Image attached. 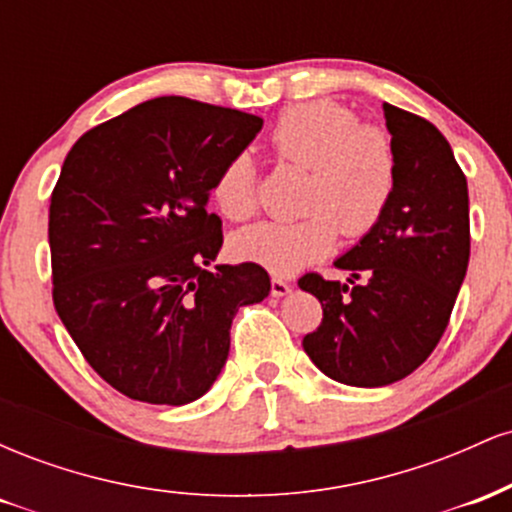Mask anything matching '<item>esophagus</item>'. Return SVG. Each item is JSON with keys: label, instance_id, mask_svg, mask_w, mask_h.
<instances>
[{"label": "esophagus", "instance_id": "34e87169", "mask_svg": "<svg viewBox=\"0 0 512 512\" xmlns=\"http://www.w3.org/2000/svg\"><path fill=\"white\" fill-rule=\"evenodd\" d=\"M286 293H291L289 281H284V279H279V276H274V279H272V296L274 298H284Z\"/></svg>", "mask_w": 512, "mask_h": 512}]
</instances>
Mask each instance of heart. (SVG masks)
<instances>
[{
  "instance_id": "heart-1",
  "label": "heart",
  "mask_w": 512,
  "mask_h": 512,
  "mask_svg": "<svg viewBox=\"0 0 512 512\" xmlns=\"http://www.w3.org/2000/svg\"><path fill=\"white\" fill-rule=\"evenodd\" d=\"M269 149L281 161L308 168L305 219L260 221L231 240L238 260L291 276L334 250L342 233L363 236L383 219L397 182L390 134L358 125L356 113L334 101H310L284 110L269 132ZM211 202L226 219L243 221L257 209V168L248 154L223 163L211 185Z\"/></svg>"
}]
</instances>
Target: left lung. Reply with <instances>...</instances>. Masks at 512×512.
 <instances>
[{"mask_svg":"<svg viewBox=\"0 0 512 512\" xmlns=\"http://www.w3.org/2000/svg\"><path fill=\"white\" fill-rule=\"evenodd\" d=\"M383 110L395 192L375 228L334 260L364 281L349 289L320 274L298 279L322 305L305 354L327 378L354 387L397 383L431 356L469 264L467 178L448 139L424 117L390 103Z\"/></svg>","mask_w":512,"mask_h":512,"instance_id":"obj_1","label":"left lung"}]
</instances>
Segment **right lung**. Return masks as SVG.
<instances>
[{
	"label": "right lung",
	"instance_id": "1",
	"mask_svg": "<svg viewBox=\"0 0 512 512\" xmlns=\"http://www.w3.org/2000/svg\"><path fill=\"white\" fill-rule=\"evenodd\" d=\"M262 117L163 96L88 129L50 199L52 298L88 366L129 399L195 402L219 378L240 305L269 296L260 264H209L216 173Z\"/></svg>",
	"mask_w": 512,
	"mask_h": 512
}]
</instances>
